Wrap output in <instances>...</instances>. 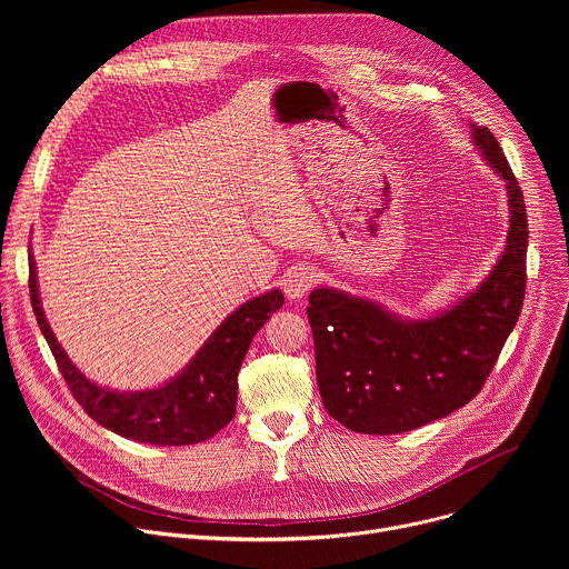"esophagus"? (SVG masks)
<instances>
[{"instance_id": "obj_1", "label": "esophagus", "mask_w": 569, "mask_h": 569, "mask_svg": "<svg viewBox=\"0 0 569 569\" xmlns=\"http://www.w3.org/2000/svg\"><path fill=\"white\" fill-rule=\"evenodd\" d=\"M312 283H315V272L310 266H295L281 279L283 292L290 301H299L312 288Z\"/></svg>"}]
</instances>
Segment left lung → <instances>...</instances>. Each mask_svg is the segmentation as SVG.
<instances>
[{"label": "left lung", "mask_w": 569, "mask_h": 569, "mask_svg": "<svg viewBox=\"0 0 569 569\" xmlns=\"http://www.w3.org/2000/svg\"><path fill=\"white\" fill-rule=\"evenodd\" d=\"M470 130L509 202L505 250L483 281L423 319L331 286L308 297L321 402L353 432L400 435L463 408L489 378L520 317L529 238L525 198L493 132L475 123Z\"/></svg>", "instance_id": "8db88e82"}]
</instances>
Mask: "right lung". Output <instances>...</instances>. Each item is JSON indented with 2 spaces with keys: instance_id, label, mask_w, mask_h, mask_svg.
I'll list each match as a JSON object with an SVG mask.
<instances>
[{
  "instance_id": "obj_1",
  "label": "right lung",
  "mask_w": 569,
  "mask_h": 569,
  "mask_svg": "<svg viewBox=\"0 0 569 569\" xmlns=\"http://www.w3.org/2000/svg\"><path fill=\"white\" fill-rule=\"evenodd\" d=\"M29 290L38 327L73 398L99 426L150 446H193L211 439L233 419L240 365L252 338L283 303L279 288L246 301L224 317L180 373L159 387L128 391L90 380L58 345L42 310L33 254H29Z\"/></svg>"
}]
</instances>
